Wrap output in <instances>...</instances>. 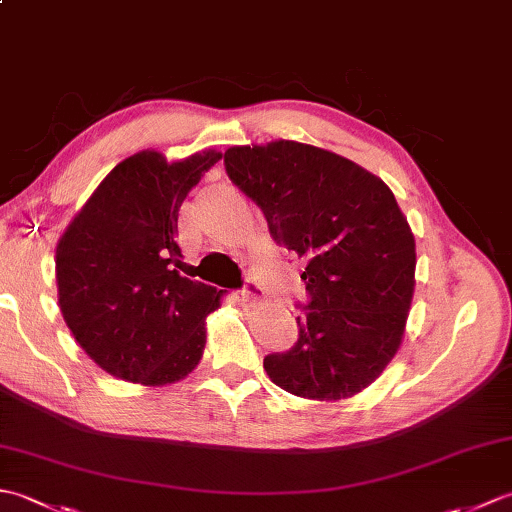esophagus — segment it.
Returning a JSON list of instances; mask_svg holds the SVG:
<instances>
[{"label":"esophagus","instance_id":"1","mask_svg":"<svg viewBox=\"0 0 512 512\" xmlns=\"http://www.w3.org/2000/svg\"><path fill=\"white\" fill-rule=\"evenodd\" d=\"M262 297H264V290L253 279H246L242 290H237V299L244 303H257V301H262Z\"/></svg>","mask_w":512,"mask_h":512}]
</instances>
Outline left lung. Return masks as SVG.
I'll use <instances>...</instances> for the list:
<instances>
[{"label":"left lung","mask_w":512,"mask_h":512,"mask_svg":"<svg viewBox=\"0 0 512 512\" xmlns=\"http://www.w3.org/2000/svg\"><path fill=\"white\" fill-rule=\"evenodd\" d=\"M224 167L270 237L308 262L299 339L264 358L266 374L301 398L358 394L398 352L416 284V242L394 193L356 162L295 140L231 147Z\"/></svg>","instance_id":"8db88e82"}]
</instances>
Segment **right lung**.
I'll list each match as a JSON object with an SVG mask.
<instances>
[{
	"mask_svg": "<svg viewBox=\"0 0 512 512\" xmlns=\"http://www.w3.org/2000/svg\"><path fill=\"white\" fill-rule=\"evenodd\" d=\"M220 151H140L107 173L57 246L61 314L107 374L167 385L200 363L222 290L180 275L178 211Z\"/></svg>",
	"mask_w": 512,
	"mask_h": 512,
	"instance_id": "1",
	"label": "right lung"
}]
</instances>
